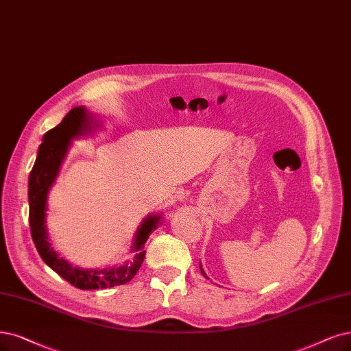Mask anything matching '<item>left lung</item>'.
I'll return each instance as SVG.
<instances>
[{
    "label": "left lung",
    "mask_w": 351,
    "mask_h": 351,
    "mask_svg": "<svg viewBox=\"0 0 351 351\" xmlns=\"http://www.w3.org/2000/svg\"><path fill=\"white\" fill-rule=\"evenodd\" d=\"M199 269H201V274H202V275H204V276L206 278V275H205V271H204V269H202V266H201V265H199Z\"/></svg>",
    "instance_id": "1"
}]
</instances>
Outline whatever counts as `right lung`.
Here are the masks:
<instances>
[{"label":"right lung","instance_id":"add662e5","mask_svg":"<svg viewBox=\"0 0 351 351\" xmlns=\"http://www.w3.org/2000/svg\"><path fill=\"white\" fill-rule=\"evenodd\" d=\"M88 128H90V119L86 110L84 107H76L63 117L60 124L49 130L43 136L29 178V221L36 249L49 267L53 269L59 276L77 289H106L124 285L136 276L146 256L145 244L156 227L159 226L162 215H150L141 223L133 243L136 256L132 262L123 266L84 270L72 267L66 261L58 256L49 243L46 231L47 192L59 173L71 140L82 136Z\"/></svg>","mask_w":351,"mask_h":351}]
</instances>
